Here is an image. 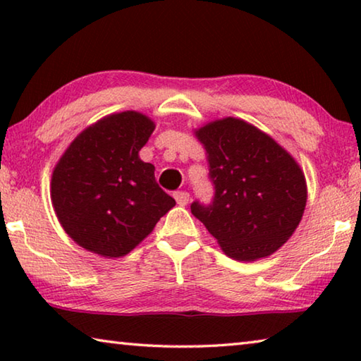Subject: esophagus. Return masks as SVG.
<instances>
[{
  "label": "esophagus",
  "instance_id": "obj_1",
  "mask_svg": "<svg viewBox=\"0 0 361 361\" xmlns=\"http://www.w3.org/2000/svg\"><path fill=\"white\" fill-rule=\"evenodd\" d=\"M173 197H175V200H176V204L178 205H186L188 202H189V192H186V191H178V192H175L173 194Z\"/></svg>",
  "mask_w": 361,
  "mask_h": 361
}]
</instances>
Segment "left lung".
Here are the masks:
<instances>
[{
  "mask_svg": "<svg viewBox=\"0 0 361 361\" xmlns=\"http://www.w3.org/2000/svg\"><path fill=\"white\" fill-rule=\"evenodd\" d=\"M204 145L215 195L191 204L192 215L237 261L272 255L290 239L307 202L301 167L267 133L235 118L195 130Z\"/></svg>",
  "mask_w": 361,
  "mask_h": 361,
  "instance_id": "8db88e82",
  "label": "left lung"
}]
</instances>
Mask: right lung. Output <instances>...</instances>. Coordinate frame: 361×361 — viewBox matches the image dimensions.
I'll list each match as a JSON object with an SVG mask.
<instances>
[{"mask_svg":"<svg viewBox=\"0 0 361 361\" xmlns=\"http://www.w3.org/2000/svg\"><path fill=\"white\" fill-rule=\"evenodd\" d=\"M154 127L137 111L109 114L79 133L60 157L52 205L79 247L105 258L124 256L175 205L159 188L154 166L138 156Z\"/></svg>","mask_w":361,"mask_h":361,"instance_id":"obj_1","label":"right lung"}]
</instances>
